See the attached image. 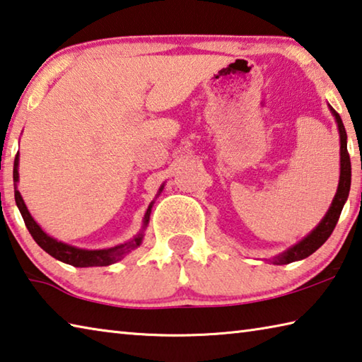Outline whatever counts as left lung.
I'll return each instance as SVG.
<instances>
[{"mask_svg": "<svg viewBox=\"0 0 362 362\" xmlns=\"http://www.w3.org/2000/svg\"><path fill=\"white\" fill-rule=\"evenodd\" d=\"M329 109L332 115L336 117L339 134H340V179H339L337 193L334 196L331 207L323 216V220L320 221V225L315 228L310 234H307L300 242H298V244L293 245L291 248H288L286 252H284L281 255L275 256L272 262L277 266L290 264V262L304 259L307 256H310L312 253L317 252V250L323 245L332 234L334 228H336L339 221V216L341 214V209H344V204L348 198V193H350L351 163H350V155H348V150H346V131H345L344 123H341L340 115L331 106Z\"/></svg>", "mask_w": 362, "mask_h": 362, "instance_id": "1", "label": "left lung"}]
</instances>
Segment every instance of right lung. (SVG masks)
I'll use <instances>...</instances> for the list:
<instances>
[{"label": "right lung", "mask_w": 362, "mask_h": 362, "mask_svg": "<svg viewBox=\"0 0 362 362\" xmlns=\"http://www.w3.org/2000/svg\"><path fill=\"white\" fill-rule=\"evenodd\" d=\"M17 182H18V153L16 155L14 160V196H16V204L21 214L23 216V221L26 228H28L30 234L33 235V239L36 240V244L41 247L44 252H47L50 256H54L55 259L66 262V264H71L74 267H93V266H109L114 264V262L120 261L124 255H128L129 252H133L134 248L139 247L142 244L144 239V229L147 228L148 220H150V212H152V206L153 202H150V206L147 209L146 215H144V225H142V231L134 235L133 239L124 242V244L110 247V248H103V250H85V248H77L64 244V242L57 240L54 238H50L49 234H45L41 226L37 225L33 218L31 214L26 209L23 198L21 192L17 189ZM163 187L160 188V192Z\"/></svg>", "instance_id": "obj_1"}]
</instances>
